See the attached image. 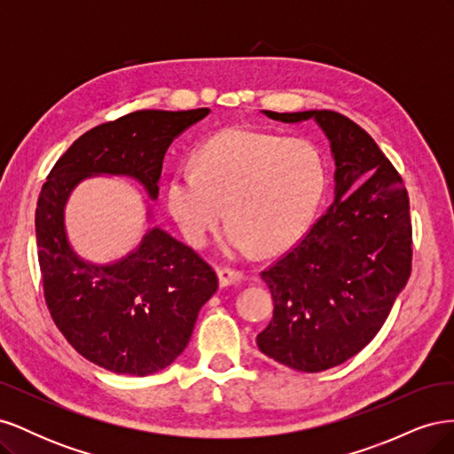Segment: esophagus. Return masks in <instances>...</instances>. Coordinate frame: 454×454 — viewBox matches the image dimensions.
I'll return each instance as SVG.
<instances>
[{
	"instance_id": "esophagus-1",
	"label": "esophagus",
	"mask_w": 454,
	"mask_h": 454,
	"mask_svg": "<svg viewBox=\"0 0 454 454\" xmlns=\"http://www.w3.org/2000/svg\"><path fill=\"white\" fill-rule=\"evenodd\" d=\"M217 278L219 286L227 287L231 284H239L242 280V272L235 269H225V267H217Z\"/></svg>"
}]
</instances>
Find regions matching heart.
I'll use <instances>...</instances> for the list:
<instances>
[{
  "label": "heart",
  "instance_id": "obj_1",
  "mask_svg": "<svg viewBox=\"0 0 454 454\" xmlns=\"http://www.w3.org/2000/svg\"><path fill=\"white\" fill-rule=\"evenodd\" d=\"M195 168L176 170L167 204L189 244L204 246L227 212L229 255L286 248L325 189L318 147L252 129H227L199 145ZM226 210H223V206Z\"/></svg>",
  "mask_w": 454,
  "mask_h": 454
}]
</instances>
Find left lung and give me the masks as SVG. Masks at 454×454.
I'll use <instances>...</instances> for the list:
<instances>
[{
    "mask_svg": "<svg viewBox=\"0 0 454 454\" xmlns=\"http://www.w3.org/2000/svg\"><path fill=\"white\" fill-rule=\"evenodd\" d=\"M314 119L335 159V200L307 235L261 272L274 301L257 347L305 373L347 362L367 347L405 287L413 229L402 176L354 121L329 109L277 114Z\"/></svg>",
    "mask_w": 454,
    "mask_h": 454,
    "instance_id": "1",
    "label": "left lung"
}]
</instances>
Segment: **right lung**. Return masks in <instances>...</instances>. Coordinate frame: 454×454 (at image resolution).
I'll return each instance as SVG.
<instances>
[{"instance_id":"add662e5","label":"right lung","mask_w":454,"mask_h":454,"mask_svg":"<svg viewBox=\"0 0 454 454\" xmlns=\"http://www.w3.org/2000/svg\"><path fill=\"white\" fill-rule=\"evenodd\" d=\"M210 114L140 109L77 138L41 187L35 237L43 294L54 324L87 358L121 375L145 377L170 365L217 290L214 269L159 227L112 265L81 259L66 237L64 206L90 176H130L159 195L162 160L176 136Z\"/></svg>"}]
</instances>
